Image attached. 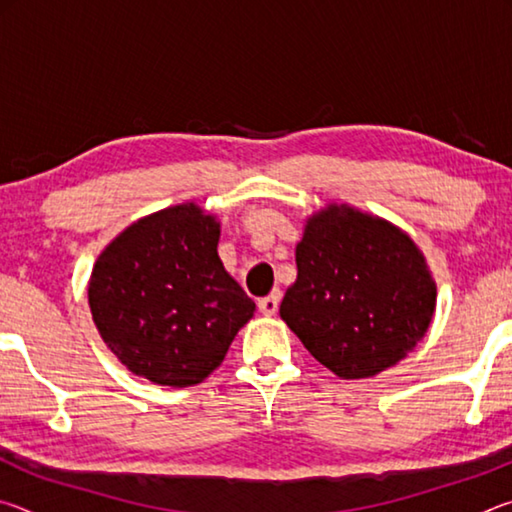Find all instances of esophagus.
<instances>
[{"instance_id": "1", "label": "esophagus", "mask_w": 512, "mask_h": 512, "mask_svg": "<svg viewBox=\"0 0 512 512\" xmlns=\"http://www.w3.org/2000/svg\"><path fill=\"white\" fill-rule=\"evenodd\" d=\"M259 305V311H262L264 316H273L275 311H277V307H280V291H273L271 296H266V298H262L257 302Z\"/></svg>"}]
</instances>
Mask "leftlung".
<instances>
[{
	"mask_svg": "<svg viewBox=\"0 0 512 512\" xmlns=\"http://www.w3.org/2000/svg\"><path fill=\"white\" fill-rule=\"evenodd\" d=\"M296 266L280 318L336 377H375L427 334L436 280L418 244L395 223L329 203L307 216Z\"/></svg>",
	"mask_w": 512,
	"mask_h": 512,
	"instance_id": "1",
	"label": "left lung"
}]
</instances>
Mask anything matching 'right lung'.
Listing matches in <instances>:
<instances>
[{
  "label": "right lung",
  "mask_w": 512,
  "mask_h": 512,
  "mask_svg": "<svg viewBox=\"0 0 512 512\" xmlns=\"http://www.w3.org/2000/svg\"><path fill=\"white\" fill-rule=\"evenodd\" d=\"M221 221L180 203L142 216L101 250L88 305L103 343L158 386L201 384L255 314L219 257Z\"/></svg>",
  "instance_id": "right-lung-1"
}]
</instances>
